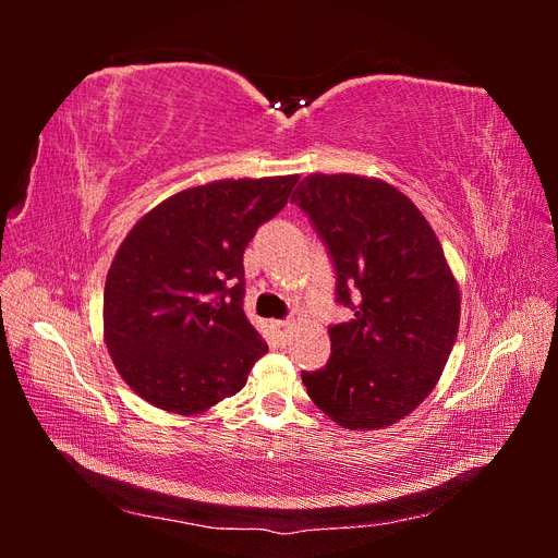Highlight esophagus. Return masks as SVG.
<instances>
[{
  "label": "esophagus",
  "mask_w": 558,
  "mask_h": 558,
  "mask_svg": "<svg viewBox=\"0 0 558 558\" xmlns=\"http://www.w3.org/2000/svg\"><path fill=\"white\" fill-rule=\"evenodd\" d=\"M291 320H272V328H275V332L281 337V340H286V337H289V332H291Z\"/></svg>",
  "instance_id": "esophagus-1"
}]
</instances>
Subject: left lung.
Here are the masks:
<instances>
[{"mask_svg": "<svg viewBox=\"0 0 558 558\" xmlns=\"http://www.w3.org/2000/svg\"><path fill=\"white\" fill-rule=\"evenodd\" d=\"M291 202L328 244L337 302L353 307L328 330L326 367L302 384L337 426H393L440 381L459 335L461 293L442 244L414 202L375 177L310 174Z\"/></svg>", "mask_w": 558, "mask_h": 558, "instance_id": "1", "label": "left lung"}]
</instances>
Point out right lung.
Segmentation results:
<instances>
[{
  "instance_id": "1",
  "label": "right lung",
  "mask_w": 558,
  "mask_h": 558,
  "mask_svg": "<svg viewBox=\"0 0 558 558\" xmlns=\"http://www.w3.org/2000/svg\"><path fill=\"white\" fill-rule=\"evenodd\" d=\"M298 179L193 185L144 214L118 246L105 283V344L148 404L195 416L242 391L267 351L242 310L244 248Z\"/></svg>"
}]
</instances>
